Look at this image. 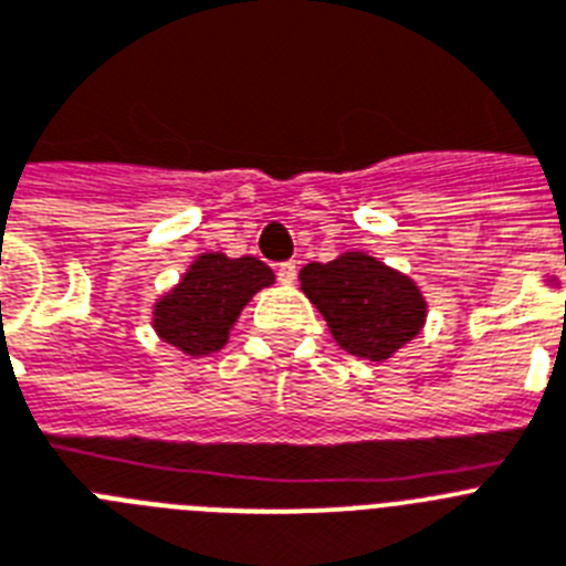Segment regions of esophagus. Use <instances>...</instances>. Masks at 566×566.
I'll return each mask as SVG.
<instances>
[{
	"label": "esophagus",
	"mask_w": 566,
	"mask_h": 566,
	"mask_svg": "<svg viewBox=\"0 0 566 566\" xmlns=\"http://www.w3.org/2000/svg\"><path fill=\"white\" fill-rule=\"evenodd\" d=\"M276 276L282 284H293L298 276V264L296 262H282L276 270Z\"/></svg>",
	"instance_id": "obj_1"
}]
</instances>
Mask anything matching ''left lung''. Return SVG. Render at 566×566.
I'll return each mask as SVG.
<instances>
[{
	"mask_svg": "<svg viewBox=\"0 0 566 566\" xmlns=\"http://www.w3.org/2000/svg\"><path fill=\"white\" fill-rule=\"evenodd\" d=\"M298 282L350 356L385 361L424 327L427 302L416 282L367 253L311 262Z\"/></svg>",
	"mask_w": 566,
	"mask_h": 566,
	"instance_id": "1",
	"label": "left lung"
}]
</instances>
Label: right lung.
Returning <instances> with one entry per match:
<instances>
[{
	"label": "right lung",
	"mask_w": 566,
	"mask_h": 566,
	"mask_svg": "<svg viewBox=\"0 0 566 566\" xmlns=\"http://www.w3.org/2000/svg\"><path fill=\"white\" fill-rule=\"evenodd\" d=\"M273 279V270L255 255L201 253L181 282L156 302V333L188 356L222 350L244 304Z\"/></svg>",
	"instance_id": "obj_1"
}]
</instances>
